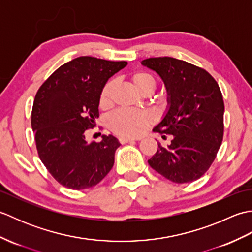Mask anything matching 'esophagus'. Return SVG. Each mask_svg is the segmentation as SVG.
<instances>
[{
	"label": "esophagus",
	"instance_id": "1",
	"mask_svg": "<svg viewBox=\"0 0 252 252\" xmlns=\"http://www.w3.org/2000/svg\"><path fill=\"white\" fill-rule=\"evenodd\" d=\"M133 141H138V138H136V137H130V136H120L119 137V142L121 144H126V143L133 142Z\"/></svg>",
	"mask_w": 252,
	"mask_h": 252
}]
</instances>
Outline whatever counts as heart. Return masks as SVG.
<instances>
[{
  "instance_id": "obj_1",
  "label": "heart",
  "mask_w": 252,
  "mask_h": 252,
  "mask_svg": "<svg viewBox=\"0 0 252 252\" xmlns=\"http://www.w3.org/2000/svg\"><path fill=\"white\" fill-rule=\"evenodd\" d=\"M130 81L144 95H149L157 87V81L153 74L146 71H134L130 74ZM116 83L114 80L106 82L99 94V106L108 109L114 103ZM154 121L149 112L132 110H119L115 112L108 120L109 129L121 136H138L147 129Z\"/></svg>"
}]
</instances>
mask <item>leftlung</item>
Listing matches in <instances>:
<instances>
[{"instance_id":"8db88e82","label":"left lung","mask_w":252,"mask_h":252,"mask_svg":"<svg viewBox=\"0 0 252 252\" xmlns=\"http://www.w3.org/2000/svg\"><path fill=\"white\" fill-rule=\"evenodd\" d=\"M142 63L161 77L169 94V110L153 131L173 135L168 147L158 144L148 163L174 183L196 181L215 161L223 140L219 84L205 69L176 58L153 57Z\"/></svg>"}]
</instances>
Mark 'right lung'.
<instances>
[{
	"label": "right lung",
	"instance_id": "1",
	"mask_svg": "<svg viewBox=\"0 0 252 252\" xmlns=\"http://www.w3.org/2000/svg\"><path fill=\"white\" fill-rule=\"evenodd\" d=\"M81 56L53 72L35 94L31 112L37 154L58 183L70 189L93 187L109 173L116 137L87 142L84 132L93 129L99 117V94L111 76L126 66Z\"/></svg>",
	"mask_w": 252,
	"mask_h": 252
}]
</instances>
